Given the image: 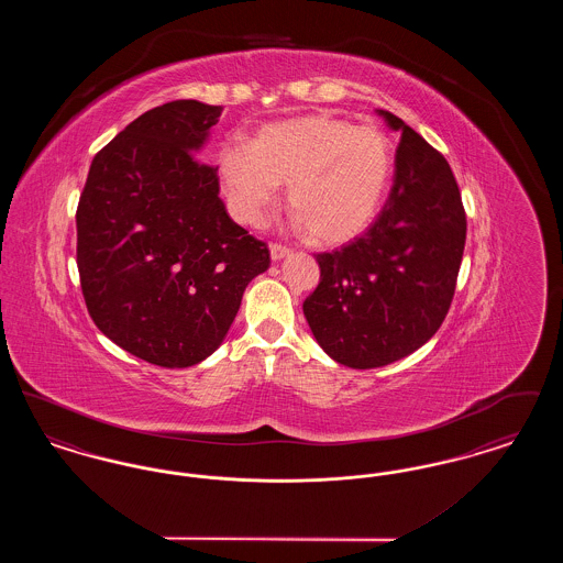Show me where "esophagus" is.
Masks as SVG:
<instances>
[{
	"instance_id": "34e87169",
	"label": "esophagus",
	"mask_w": 563,
	"mask_h": 563,
	"mask_svg": "<svg viewBox=\"0 0 563 563\" xmlns=\"http://www.w3.org/2000/svg\"><path fill=\"white\" fill-rule=\"evenodd\" d=\"M289 253H291V251H289L285 244H278V242H269V255H272V260H274V262H280V260H285Z\"/></svg>"
}]
</instances>
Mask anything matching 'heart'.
I'll use <instances>...</instances> for the list:
<instances>
[{"instance_id": "b5f03b06", "label": "heart", "mask_w": 563, "mask_h": 563, "mask_svg": "<svg viewBox=\"0 0 563 563\" xmlns=\"http://www.w3.org/2000/svg\"><path fill=\"white\" fill-rule=\"evenodd\" d=\"M219 173L242 223L260 225L289 184V207L322 244L358 236L390 186L395 152L377 124L310 113L264 126L249 147L228 143L219 152Z\"/></svg>"}]
</instances>
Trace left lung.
Masks as SVG:
<instances>
[{
	"label": "left lung",
	"instance_id": "8db88e82",
	"mask_svg": "<svg viewBox=\"0 0 563 563\" xmlns=\"http://www.w3.org/2000/svg\"><path fill=\"white\" fill-rule=\"evenodd\" d=\"M395 184L369 230L319 253V287L303 314L321 349L352 369L395 363L445 321L466 241V213L448 161L401 118Z\"/></svg>",
	"mask_w": 563,
	"mask_h": 563
}]
</instances>
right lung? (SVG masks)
Masks as SVG:
<instances>
[{"label": "right lung", "mask_w": 563, "mask_h": 563, "mask_svg": "<svg viewBox=\"0 0 563 563\" xmlns=\"http://www.w3.org/2000/svg\"><path fill=\"white\" fill-rule=\"evenodd\" d=\"M221 111L184 99L139 115L92 158L76 211L90 319L158 367L213 354L269 266L268 244L225 211L217 166L196 156Z\"/></svg>", "instance_id": "1"}]
</instances>
